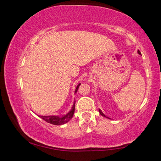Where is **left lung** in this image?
Wrapping results in <instances>:
<instances>
[{
    "mask_svg": "<svg viewBox=\"0 0 161 161\" xmlns=\"http://www.w3.org/2000/svg\"><path fill=\"white\" fill-rule=\"evenodd\" d=\"M138 54H141V52H140V51H138ZM99 113H100V114H101V115H102V116H104V117H107V118H108V117H107V116H106L104 115V114H103L102 113V111H101L100 109H99Z\"/></svg>",
    "mask_w": 161,
    "mask_h": 161,
    "instance_id": "1",
    "label": "left lung"
}]
</instances>
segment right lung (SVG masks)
<instances>
[{"mask_svg":"<svg viewBox=\"0 0 161 161\" xmlns=\"http://www.w3.org/2000/svg\"><path fill=\"white\" fill-rule=\"evenodd\" d=\"M80 84H79L77 88L75 89V92H77L78 90L79 86H80ZM75 104L74 103V106L69 113L64 116L59 117V116H39L40 118L42 119L43 120H45V121H47V123L53 124V125H62L64 124L65 123H67L69 121V120L72 118L73 115H74L75 113Z\"/></svg>","mask_w":161,"mask_h":161,"instance_id":"right-lung-1","label":"right lung"}]
</instances>
